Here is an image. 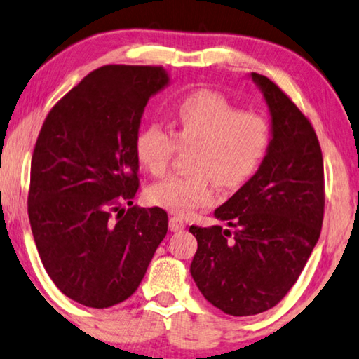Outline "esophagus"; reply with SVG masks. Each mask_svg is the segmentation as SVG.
<instances>
[{
	"label": "esophagus",
	"mask_w": 359,
	"mask_h": 359,
	"mask_svg": "<svg viewBox=\"0 0 359 359\" xmlns=\"http://www.w3.org/2000/svg\"><path fill=\"white\" fill-rule=\"evenodd\" d=\"M168 226H170V231L176 233V231L184 230L186 223H184L183 218H180V217H175V215H173V217H170V220H168Z\"/></svg>",
	"instance_id": "obj_1"
}]
</instances>
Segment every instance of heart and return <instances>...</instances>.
Segmentation results:
<instances>
[{
    "label": "heart",
    "instance_id": "obj_1",
    "mask_svg": "<svg viewBox=\"0 0 359 359\" xmlns=\"http://www.w3.org/2000/svg\"><path fill=\"white\" fill-rule=\"evenodd\" d=\"M169 134L147 124L136 137L139 163L154 176L167 171L176 145L191 147L184 175H173L147 189L152 205L180 217L214 201V181L222 189H238L261 170L270 147V124L256 111H240L225 97L199 90L176 103Z\"/></svg>",
    "mask_w": 359,
    "mask_h": 359
}]
</instances>
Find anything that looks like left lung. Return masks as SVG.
<instances>
[{
    "label": "left lung",
    "instance_id": "obj_1",
    "mask_svg": "<svg viewBox=\"0 0 359 359\" xmlns=\"http://www.w3.org/2000/svg\"><path fill=\"white\" fill-rule=\"evenodd\" d=\"M270 115L261 170L214 217L228 228L194 226L191 275L204 298L231 316L273 308L290 292L320 236L324 163L309 119L266 76L249 74Z\"/></svg>",
    "mask_w": 359,
    "mask_h": 359
}]
</instances>
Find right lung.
<instances>
[{
	"label": "right lung",
	"instance_id": "right-lung-1",
	"mask_svg": "<svg viewBox=\"0 0 359 359\" xmlns=\"http://www.w3.org/2000/svg\"><path fill=\"white\" fill-rule=\"evenodd\" d=\"M168 84L163 67L102 66L41 126L30 167V228L46 273L87 308L128 299L167 235L163 209L124 210L121 202L133 204L139 188L134 144L144 108Z\"/></svg>",
	"mask_w": 359,
	"mask_h": 359
}]
</instances>
